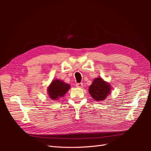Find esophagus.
Returning <instances> with one entry per match:
<instances>
[{
	"instance_id": "esophagus-1",
	"label": "esophagus",
	"mask_w": 151,
	"mask_h": 151,
	"mask_svg": "<svg viewBox=\"0 0 151 151\" xmlns=\"http://www.w3.org/2000/svg\"><path fill=\"white\" fill-rule=\"evenodd\" d=\"M76 86L77 87V88H83V83H77L76 84Z\"/></svg>"
}]
</instances>
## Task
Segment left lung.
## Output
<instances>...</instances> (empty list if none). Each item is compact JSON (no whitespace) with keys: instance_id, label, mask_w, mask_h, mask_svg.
<instances>
[{"instance_id":"8db88e82","label":"left lung","mask_w":151,"mask_h":151,"mask_svg":"<svg viewBox=\"0 0 151 151\" xmlns=\"http://www.w3.org/2000/svg\"><path fill=\"white\" fill-rule=\"evenodd\" d=\"M89 93L92 98L97 101H103L111 93V87L101 78L95 79L89 86Z\"/></svg>"}]
</instances>
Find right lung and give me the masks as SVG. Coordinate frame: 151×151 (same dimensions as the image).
Masks as SVG:
<instances>
[{
  "mask_svg": "<svg viewBox=\"0 0 151 151\" xmlns=\"http://www.w3.org/2000/svg\"><path fill=\"white\" fill-rule=\"evenodd\" d=\"M70 89V85L60 80H54L48 88L49 97L52 99L56 100L59 97L63 96L68 90Z\"/></svg>",
  "mask_w": 151,
  "mask_h": 151,
  "instance_id": "1",
  "label": "right lung"
}]
</instances>
